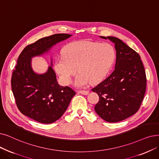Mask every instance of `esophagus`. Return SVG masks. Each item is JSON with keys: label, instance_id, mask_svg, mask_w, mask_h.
Instances as JSON below:
<instances>
[{"label": "esophagus", "instance_id": "34e87169", "mask_svg": "<svg viewBox=\"0 0 159 159\" xmlns=\"http://www.w3.org/2000/svg\"><path fill=\"white\" fill-rule=\"evenodd\" d=\"M79 92L82 95H88L89 93L88 90H80V91H79Z\"/></svg>", "mask_w": 159, "mask_h": 159}]
</instances>
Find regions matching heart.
Wrapping results in <instances>:
<instances>
[{"label": "heart", "instance_id": "1", "mask_svg": "<svg viewBox=\"0 0 159 159\" xmlns=\"http://www.w3.org/2000/svg\"><path fill=\"white\" fill-rule=\"evenodd\" d=\"M63 56L54 61V70L65 85L70 84L73 76L79 73L75 86L84 87L89 82L98 83L106 78L116 57L114 47L109 43L79 41L66 45Z\"/></svg>", "mask_w": 159, "mask_h": 159}]
</instances>
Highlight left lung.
<instances>
[{
    "mask_svg": "<svg viewBox=\"0 0 159 159\" xmlns=\"http://www.w3.org/2000/svg\"><path fill=\"white\" fill-rule=\"evenodd\" d=\"M115 44V70L110 76L92 88L99 97L95 110L110 123L128 118L139 110L146 89V71L140 55L115 37L100 36Z\"/></svg>",
    "mask_w": 159,
    "mask_h": 159,
    "instance_id": "left-lung-1",
    "label": "left lung"
}]
</instances>
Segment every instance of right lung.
Masks as SVG:
<instances>
[{
  "mask_svg": "<svg viewBox=\"0 0 159 159\" xmlns=\"http://www.w3.org/2000/svg\"><path fill=\"white\" fill-rule=\"evenodd\" d=\"M71 36L56 34L39 39L26 46L17 59L11 80L12 92L19 111L38 122L49 124L60 119L76 93L71 88L58 84L51 66L43 74L34 72L31 59L47 52L53 45Z\"/></svg>",
  "mask_w": 159,
  "mask_h": 159,
  "instance_id": "obj_1",
  "label": "right lung"
}]
</instances>
